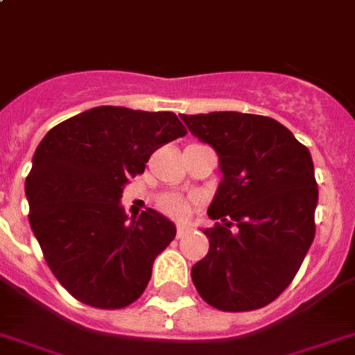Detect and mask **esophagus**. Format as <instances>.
<instances>
[{
  "instance_id": "obj_1",
  "label": "esophagus",
  "mask_w": 355,
  "mask_h": 355,
  "mask_svg": "<svg viewBox=\"0 0 355 355\" xmlns=\"http://www.w3.org/2000/svg\"><path fill=\"white\" fill-rule=\"evenodd\" d=\"M189 231H191V227H189V225H186V223H178V225H177V238L186 236Z\"/></svg>"
}]
</instances>
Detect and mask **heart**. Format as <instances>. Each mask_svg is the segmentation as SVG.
<instances>
[{
	"label": "heart",
	"mask_w": 355,
	"mask_h": 355,
	"mask_svg": "<svg viewBox=\"0 0 355 355\" xmlns=\"http://www.w3.org/2000/svg\"><path fill=\"white\" fill-rule=\"evenodd\" d=\"M159 207L173 218H186L187 213H189V202L184 196L175 195V193L164 195L159 200Z\"/></svg>",
	"instance_id": "1"
}]
</instances>
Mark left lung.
I'll return each instance as SVG.
<instances>
[{
    "label": "left lung",
    "instance_id": "obj_1",
    "mask_svg": "<svg viewBox=\"0 0 355 355\" xmlns=\"http://www.w3.org/2000/svg\"><path fill=\"white\" fill-rule=\"evenodd\" d=\"M180 119L213 146L223 175L207 209L223 223L204 229L209 252L193 265V284L218 311L261 309L291 285L314 240L318 184L311 151L263 115L213 112Z\"/></svg>",
    "mask_w": 355,
    "mask_h": 355
}]
</instances>
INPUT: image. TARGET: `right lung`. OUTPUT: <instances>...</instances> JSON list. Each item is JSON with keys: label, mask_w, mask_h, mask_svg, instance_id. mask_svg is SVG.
Here are the masks:
<instances>
[{"label": "right lung", "mask_w": 355, "mask_h": 355, "mask_svg": "<svg viewBox=\"0 0 355 355\" xmlns=\"http://www.w3.org/2000/svg\"><path fill=\"white\" fill-rule=\"evenodd\" d=\"M186 133L171 112L97 106L40 142L25 182L28 220L50 270L76 300L122 309L144 293L177 229L155 209L128 222L122 189L155 150Z\"/></svg>", "instance_id": "add662e5"}]
</instances>
